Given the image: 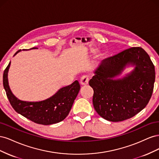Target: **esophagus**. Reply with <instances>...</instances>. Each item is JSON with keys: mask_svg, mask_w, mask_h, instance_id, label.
Instances as JSON below:
<instances>
[{"mask_svg": "<svg viewBox=\"0 0 159 159\" xmlns=\"http://www.w3.org/2000/svg\"><path fill=\"white\" fill-rule=\"evenodd\" d=\"M89 78L88 75H84L81 77L80 80V83L82 85H86L89 84Z\"/></svg>", "mask_w": 159, "mask_h": 159, "instance_id": "obj_1", "label": "esophagus"}]
</instances>
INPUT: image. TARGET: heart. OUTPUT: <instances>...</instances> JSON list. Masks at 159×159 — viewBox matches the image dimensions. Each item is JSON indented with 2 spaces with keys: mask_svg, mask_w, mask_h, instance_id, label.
Returning <instances> with one entry per match:
<instances>
[{
  "mask_svg": "<svg viewBox=\"0 0 159 159\" xmlns=\"http://www.w3.org/2000/svg\"><path fill=\"white\" fill-rule=\"evenodd\" d=\"M91 52H93V53H95L96 51H95V50H93V49H92V50H91Z\"/></svg>",
  "mask_w": 159,
  "mask_h": 159,
  "instance_id": "obj_1",
  "label": "heart"
}]
</instances>
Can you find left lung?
I'll use <instances>...</instances> for the list:
<instances>
[{
  "instance_id": "obj_1",
  "label": "left lung",
  "mask_w": 159,
  "mask_h": 159,
  "mask_svg": "<svg viewBox=\"0 0 159 159\" xmlns=\"http://www.w3.org/2000/svg\"><path fill=\"white\" fill-rule=\"evenodd\" d=\"M127 63L136 66L121 80H113ZM89 81L93 104L101 117L119 122L134 117L150 100L155 80V66L141 47H132L105 59Z\"/></svg>"
}]
</instances>
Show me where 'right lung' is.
<instances>
[{
    "label": "right lung",
    "instance_id": "right-lung-1",
    "mask_svg": "<svg viewBox=\"0 0 159 159\" xmlns=\"http://www.w3.org/2000/svg\"><path fill=\"white\" fill-rule=\"evenodd\" d=\"M35 48H37L31 49ZM20 51V50H18L15 54ZM10 65L11 62L4 71L3 86L9 102L17 113L33 122L44 125L59 123L68 116L80 89L78 80L62 88L54 95L46 100L39 102H23L17 99L9 88L7 75Z\"/></svg>",
    "mask_w": 159,
    "mask_h": 159
}]
</instances>
